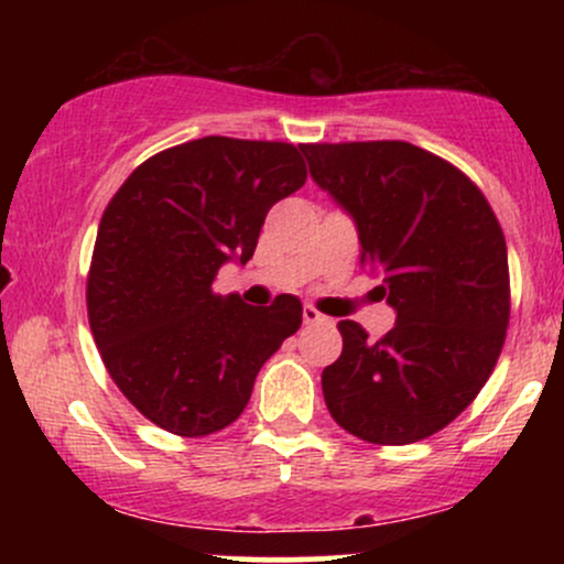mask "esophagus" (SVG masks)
Instances as JSON below:
<instances>
[{"mask_svg": "<svg viewBox=\"0 0 564 564\" xmlns=\"http://www.w3.org/2000/svg\"><path fill=\"white\" fill-rule=\"evenodd\" d=\"M302 318H304V323H307V326H313V323H332V318H326V315H321L318 310L313 307V304H304Z\"/></svg>", "mask_w": 564, "mask_h": 564, "instance_id": "esophagus-1", "label": "esophagus"}]
</instances>
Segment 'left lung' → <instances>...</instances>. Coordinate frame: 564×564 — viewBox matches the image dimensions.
Masks as SVG:
<instances>
[{"label":"left lung","instance_id":"1","mask_svg":"<svg viewBox=\"0 0 564 564\" xmlns=\"http://www.w3.org/2000/svg\"><path fill=\"white\" fill-rule=\"evenodd\" d=\"M310 177L355 219L360 264L398 313L379 341L339 321L323 368L334 422L377 445L448 426L482 390L509 326L501 225L464 172L403 140L302 145Z\"/></svg>","mask_w":564,"mask_h":564}]
</instances>
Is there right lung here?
Instances as JSON below:
<instances>
[{
	"label": "right lung",
	"instance_id": "1",
	"mask_svg": "<svg viewBox=\"0 0 564 564\" xmlns=\"http://www.w3.org/2000/svg\"><path fill=\"white\" fill-rule=\"evenodd\" d=\"M307 170L291 142L200 138L134 170L106 206L87 275L95 345L124 398L180 437L236 422L264 360L302 326V302L251 307L212 289L246 264L270 206Z\"/></svg>",
	"mask_w": 564,
	"mask_h": 564
}]
</instances>
